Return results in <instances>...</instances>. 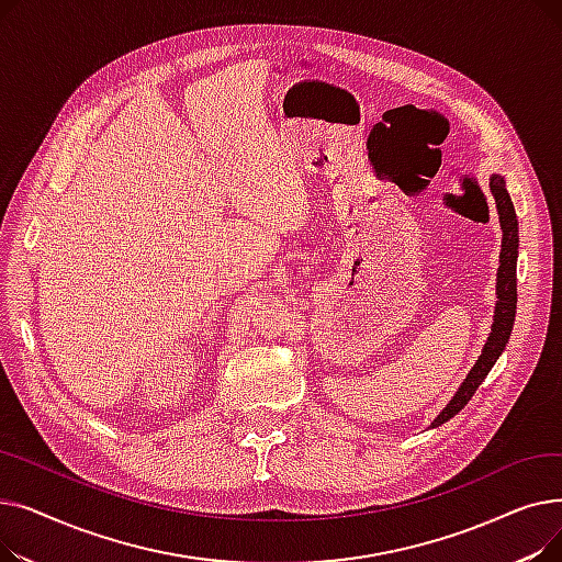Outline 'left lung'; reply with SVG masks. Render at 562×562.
Returning <instances> with one entry per match:
<instances>
[{
	"mask_svg": "<svg viewBox=\"0 0 562 562\" xmlns=\"http://www.w3.org/2000/svg\"><path fill=\"white\" fill-rule=\"evenodd\" d=\"M490 191L494 195L496 210H498V223L501 229H504V241H501V266H498V282H496V310H494V323H492V333L487 337V344L481 352V358L476 360L474 369L469 371L467 380L460 385L458 394L451 398V403L439 412L437 419L430 424L441 426L456 417L458 412L469 403V398L476 394L479 385L498 360L501 350L506 348L510 333H513V323H515V312H517V248H519V229H517V214L513 200L508 195L504 177L494 175L490 180Z\"/></svg>",
	"mask_w": 562,
	"mask_h": 562,
	"instance_id": "obj_1",
	"label": "left lung"
}]
</instances>
